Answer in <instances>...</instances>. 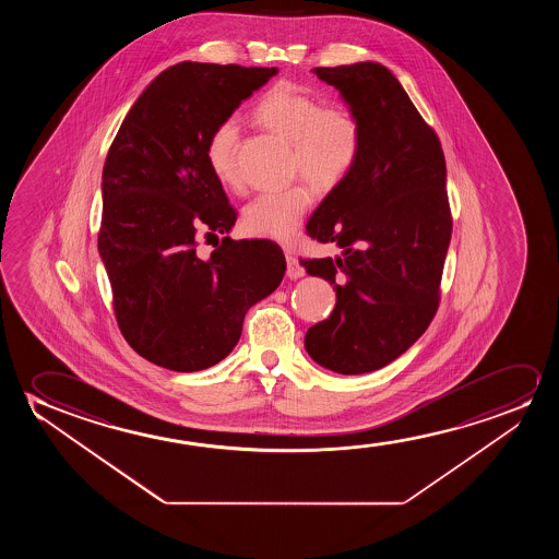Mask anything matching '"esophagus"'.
Here are the masks:
<instances>
[{"instance_id":"obj_1","label":"esophagus","mask_w":559,"mask_h":559,"mask_svg":"<svg viewBox=\"0 0 559 559\" xmlns=\"http://www.w3.org/2000/svg\"><path fill=\"white\" fill-rule=\"evenodd\" d=\"M286 275L290 276V278H299V276L306 275V269L304 265L299 263L298 258L296 255H292V253H286Z\"/></svg>"}]
</instances>
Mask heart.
I'll return each mask as SVG.
<instances>
[{
    "label": "heart",
    "instance_id": "obj_1",
    "mask_svg": "<svg viewBox=\"0 0 559 559\" xmlns=\"http://www.w3.org/2000/svg\"><path fill=\"white\" fill-rule=\"evenodd\" d=\"M255 120L292 143V171L306 176L319 191H332L357 168L365 148L359 116L344 105H324L313 93L281 82L261 95ZM204 158L215 179L230 191L242 189L238 166V122L227 116L207 133ZM306 181L258 194L242 210V227L252 237L288 242L313 204Z\"/></svg>",
    "mask_w": 559,
    "mask_h": 559
}]
</instances>
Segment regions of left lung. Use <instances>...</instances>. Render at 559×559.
<instances>
[{
	"label": "left lung",
	"instance_id": "left-lung-1",
	"mask_svg": "<svg viewBox=\"0 0 559 559\" xmlns=\"http://www.w3.org/2000/svg\"><path fill=\"white\" fill-rule=\"evenodd\" d=\"M313 72L359 116L365 148L307 223L309 237L344 253L301 261L337 298L307 330L306 349L332 372L365 374L397 359L436 317L452 235L447 164L436 131L383 64Z\"/></svg>",
	"mask_w": 559,
	"mask_h": 559
}]
</instances>
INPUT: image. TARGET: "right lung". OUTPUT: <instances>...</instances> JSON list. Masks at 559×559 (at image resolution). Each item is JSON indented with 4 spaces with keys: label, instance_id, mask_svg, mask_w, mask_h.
Instances as JSON below:
<instances>
[{
    "label": "right lung",
    "instance_id": "obj_1",
    "mask_svg": "<svg viewBox=\"0 0 559 559\" xmlns=\"http://www.w3.org/2000/svg\"><path fill=\"white\" fill-rule=\"evenodd\" d=\"M275 67L185 61L154 78L123 118L103 168L99 252L112 286L118 329L143 359L194 372L225 359L248 309L283 281L281 246L204 238L237 222L204 143L275 76ZM217 238V237H215Z\"/></svg>",
    "mask_w": 559,
    "mask_h": 559
}]
</instances>
